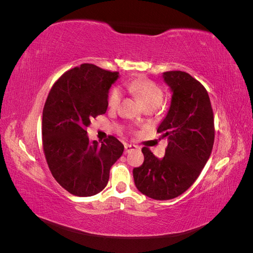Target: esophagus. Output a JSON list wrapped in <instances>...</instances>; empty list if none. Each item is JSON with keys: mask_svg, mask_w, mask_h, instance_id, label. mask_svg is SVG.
<instances>
[{"mask_svg": "<svg viewBox=\"0 0 253 253\" xmlns=\"http://www.w3.org/2000/svg\"><path fill=\"white\" fill-rule=\"evenodd\" d=\"M136 149H138V147H137V145H135V144H125L126 154V153H129V152L136 150Z\"/></svg>", "mask_w": 253, "mask_h": 253, "instance_id": "obj_1", "label": "esophagus"}]
</instances>
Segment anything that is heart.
Listing matches in <instances>:
<instances>
[{"mask_svg":"<svg viewBox=\"0 0 253 253\" xmlns=\"http://www.w3.org/2000/svg\"><path fill=\"white\" fill-rule=\"evenodd\" d=\"M125 88L129 94L137 97L145 108H155L164 101V90L158 84L151 79L137 77L124 84ZM121 101V94L118 87H113L109 94L108 104L111 109H116Z\"/></svg>","mask_w":253,"mask_h":253,"instance_id":"1","label":"heart"}]
</instances>
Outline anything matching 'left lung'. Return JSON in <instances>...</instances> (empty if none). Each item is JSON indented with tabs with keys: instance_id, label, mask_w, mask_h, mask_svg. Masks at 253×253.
I'll list each match as a JSON object with an SVG mask.
<instances>
[{
	"instance_id": "1",
	"label": "left lung",
	"mask_w": 253,
	"mask_h": 253,
	"mask_svg": "<svg viewBox=\"0 0 253 253\" xmlns=\"http://www.w3.org/2000/svg\"><path fill=\"white\" fill-rule=\"evenodd\" d=\"M173 91L170 110L157 128L168 139L164 158L148 147L141 149L143 164L134 168L135 186L148 197L172 200L187 191L200 176L214 143V118L208 91L186 72L164 73Z\"/></svg>"
}]
</instances>
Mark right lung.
Wrapping results in <instances>:
<instances>
[{"mask_svg":"<svg viewBox=\"0 0 253 253\" xmlns=\"http://www.w3.org/2000/svg\"><path fill=\"white\" fill-rule=\"evenodd\" d=\"M118 72L84 63L65 72L53 83L43 109L42 145L49 170L59 185L73 195H95L106 187L111 167L124 153V144L109 136L89 142L91 118L108 110L109 89Z\"/></svg>","mask_w":253,"mask_h":253,"instance_id":"right-lung-1","label":"right lung"}]
</instances>
